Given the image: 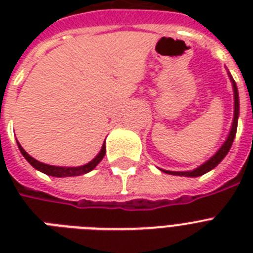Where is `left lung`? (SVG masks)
<instances>
[{
	"instance_id": "left-lung-1",
	"label": "left lung",
	"mask_w": 253,
	"mask_h": 253,
	"mask_svg": "<svg viewBox=\"0 0 253 253\" xmlns=\"http://www.w3.org/2000/svg\"><path fill=\"white\" fill-rule=\"evenodd\" d=\"M232 87H234V99H235V110H234V122H232L231 131H230V135H228L227 140L224 142V144L219 148V151L216 152L214 156H212L210 160L202 164L198 168L193 169V170H189V172H170V170H163V172L169 173V174H174V176H186V177H198L202 176L205 173H208L209 170H211L212 168H215L218 164H219L222 160L224 159V156L228 154V151L231 148L232 142H234V138L236 135V128H238V115H239V95H238V87H236L235 81L232 80Z\"/></svg>"
}]
</instances>
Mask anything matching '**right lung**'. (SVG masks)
Returning <instances> with one entry per match:
<instances>
[{
    "label": "right lung",
    "mask_w": 253,
    "mask_h": 253,
    "mask_svg": "<svg viewBox=\"0 0 253 253\" xmlns=\"http://www.w3.org/2000/svg\"><path fill=\"white\" fill-rule=\"evenodd\" d=\"M18 148L21 151V154L23 155V158L27 160V162L31 164L35 169L38 170H41V172L45 173V174H48V176H53V177H69V176H80V174H84V173L90 172L91 169H94L97 167L101 160L103 159L105 154H106V146H105V143H103L102 148L99 151V154L95 156L90 163H87L85 166L83 167H55V166H48V164H43V163L38 162L34 158H31L27 152H26L23 148L21 147V144L18 143Z\"/></svg>",
    "instance_id": "1"
}]
</instances>
